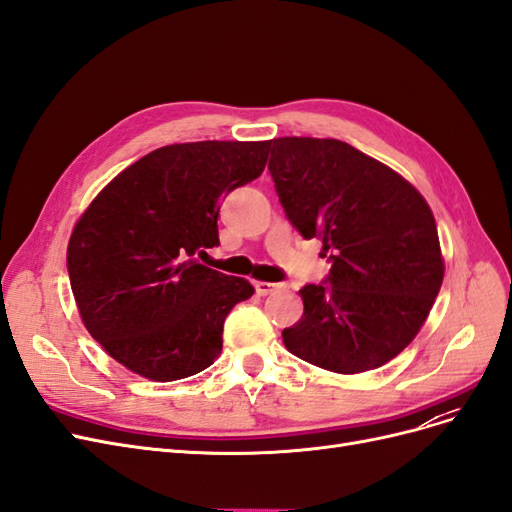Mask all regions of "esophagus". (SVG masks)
<instances>
[{"mask_svg":"<svg viewBox=\"0 0 512 512\" xmlns=\"http://www.w3.org/2000/svg\"><path fill=\"white\" fill-rule=\"evenodd\" d=\"M276 289H278V285H274V282H263V280H257V282H255V293H257L259 297H266V295L274 293Z\"/></svg>","mask_w":512,"mask_h":512,"instance_id":"1","label":"esophagus"}]
</instances>
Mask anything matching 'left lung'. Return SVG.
I'll return each mask as SVG.
<instances>
[{
  "label": "left lung",
  "instance_id": "left-lung-1",
  "mask_svg": "<svg viewBox=\"0 0 512 512\" xmlns=\"http://www.w3.org/2000/svg\"><path fill=\"white\" fill-rule=\"evenodd\" d=\"M270 175L295 230L323 240L331 270L299 291L287 350L335 373L382 367L418 335L443 285L437 223L422 194L337 139H272Z\"/></svg>",
  "mask_w": 512,
  "mask_h": 512
}]
</instances>
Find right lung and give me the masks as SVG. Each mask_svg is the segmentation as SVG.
I'll list each match as a JSON object with an SVG mask.
<instances>
[{
  "label": "right lung",
  "instance_id": "right-lung-1",
  "mask_svg": "<svg viewBox=\"0 0 512 512\" xmlns=\"http://www.w3.org/2000/svg\"><path fill=\"white\" fill-rule=\"evenodd\" d=\"M270 141L160 147L113 179L73 227L71 291L88 333L154 382L211 367L249 280L194 259L219 244V200L266 168Z\"/></svg>",
  "mask_w": 512,
  "mask_h": 512
}]
</instances>
